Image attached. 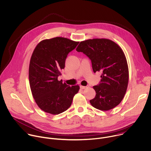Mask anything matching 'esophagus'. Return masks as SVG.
<instances>
[{"mask_svg": "<svg viewBox=\"0 0 151 151\" xmlns=\"http://www.w3.org/2000/svg\"><path fill=\"white\" fill-rule=\"evenodd\" d=\"M80 88L81 89H82V90H83V89H85V88H86L87 87V86H80Z\"/></svg>", "mask_w": 151, "mask_h": 151, "instance_id": "obj_1", "label": "esophagus"}]
</instances>
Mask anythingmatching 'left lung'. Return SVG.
Wrapping results in <instances>:
<instances>
[{
    "label": "left lung",
    "mask_w": 151,
    "mask_h": 151,
    "mask_svg": "<svg viewBox=\"0 0 151 151\" xmlns=\"http://www.w3.org/2000/svg\"><path fill=\"white\" fill-rule=\"evenodd\" d=\"M76 50L91 60L95 73H102L99 84L93 86L96 96L90 103L102 111L116 106L126 94L129 82V68L122 49L111 40L94 39L81 42Z\"/></svg>",
    "instance_id": "obj_1"
}]
</instances>
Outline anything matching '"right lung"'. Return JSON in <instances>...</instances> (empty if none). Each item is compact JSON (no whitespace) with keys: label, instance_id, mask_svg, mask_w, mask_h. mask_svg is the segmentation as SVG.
I'll use <instances>...</instances> for the list:
<instances>
[{"label":"right lung","instance_id":"obj_1","mask_svg":"<svg viewBox=\"0 0 151 151\" xmlns=\"http://www.w3.org/2000/svg\"><path fill=\"white\" fill-rule=\"evenodd\" d=\"M79 43L57 37L41 41L35 49L29 65V81L33 96L43 111L57 115L67 110L80 87L70 86L58 77L65 68L68 54Z\"/></svg>","mask_w":151,"mask_h":151}]
</instances>
